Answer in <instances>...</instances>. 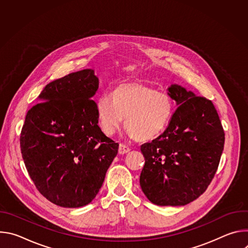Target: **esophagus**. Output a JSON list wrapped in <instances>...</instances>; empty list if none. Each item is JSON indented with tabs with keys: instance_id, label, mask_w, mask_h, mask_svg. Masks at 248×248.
<instances>
[{
	"instance_id": "34e87169",
	"label": "esophagus",
	"mask_w": 248,
	"mask_h": 248,
	"mask_svg": "<svg viewBox=\"0 0 248 248\" xmlns=\"http://www.w3.org/2000/svg\"><path fill=\"white\" fill-rule=\"evenodd\" d=\"M129 151H130V148H129V147H127V146L124 145V144H120V146H119V154H120V155L126 154V153H128Z\"/></svg>"
}]
</instances>
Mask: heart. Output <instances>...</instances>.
Wrapping results in <instances>:
<instances>
[{"label": "heart", "instance_id": "heart-1", "mask_svg": "<svg viewBox=\"0 0 248 248\" xmlns=\"http://www.w3.org/2000/svg\"><path fill=\"white\" fill-rule=\"evenodd\" d=\"M96 114L101 130L113 135L124 121L129 138L149 141L166 128L173 113L171 99L165 93L139 82L124 83L96 101Z\"/></svg>", "mask_w": 248, "mask_h": 248}]
</instances>
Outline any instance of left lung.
<instances>
[{"instance_id": "8db88e82", "label": "left lung", "mask_w": 248, "mask_h": 248, "mask_svg": "<svg viewBox=\"0 0 248 248\" xmlns=\"http://www.w3.org/2000/svg\"><path fill=\"white\" fill-rule=\"evenodd\" d=\"M167 91L178 109L160 136L141 145L145 164L139 182L153 204L184 206L198 198L213 180L225 133L210 100L179 84Z\"/></svg>"}]
</instances>
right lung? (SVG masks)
<instances>
[{
  "label": "right lung",
  "instance_id": "add662e5",
  "mask_svg": "<svg viewBox=\"0 0 248 248\" xmlns=\"http://www.w3.org/2000/svg\"><path fill=\"white\" fill-rule=\"evenodd\" d=\"M99 79L93 69L48 83L26 117L20 149L35 186L64 208L89 204L98 194L119 144L98 125Z\"/></svg>",
  "mask_w": 248,
  "mask_h": 248
}]
</instances>
